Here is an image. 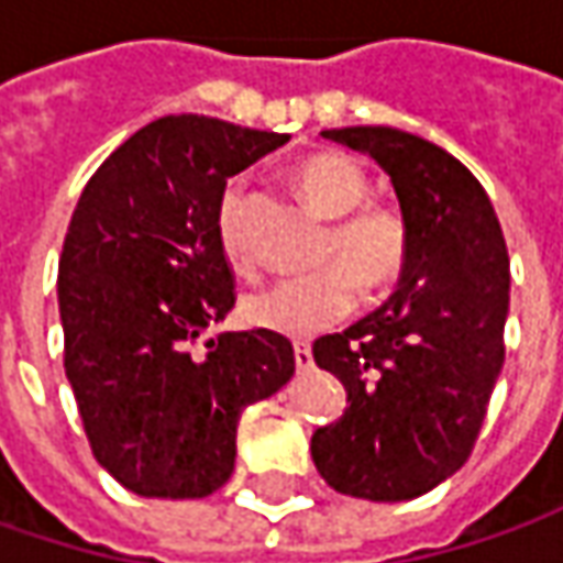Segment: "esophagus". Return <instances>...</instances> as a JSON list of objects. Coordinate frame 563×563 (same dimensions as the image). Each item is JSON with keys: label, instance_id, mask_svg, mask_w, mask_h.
<instances>
[{"label": "esophagus", "instance_id": "obj_1", "mask_svg": "<svg viewBox=\"0 0 563 563\" xmlns=\"http://www.w3.org/2000/svg\"><path fill=\"white\" fill-rule=\"evenodd\" d=\"M294 363H297V369H310V366H313V351H310V344H294Z\"/></svg>", "mask_w": 563, "mask_h": 563}]
</instances>
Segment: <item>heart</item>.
I'll use <instances>...</instances> for the list:
<instances>
[{
    "instance_id": "heart-1",
    "label": "heart",
    "mask_w": 563,
    "mask_h": 563,
    "mask_svg": "<svg viewBox=\"0 0 563 563\" xmlns=\"http://www.w3.org/2000/svg\"><path fill=\"white\" fill-rule=\"evenodd\" d=\"M294 178L325 219H338L325 241V260L332 266L250 294L244 316L250 325L272 335L313 338L357 310L360 282L366 291H382L398 278L407 263V228L395 212L363 206L369 200V178L341 153L307 156ZM216 238L228 266L253 275L256 250L247 225L244 181L225 187L216 209Z\"/></svg>"
}]
</instances>
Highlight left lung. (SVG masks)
Returning <instances> with one entry per match:
<instances>
[{"label": "left lung", "instance_id": "8db88e82", "mask_svg": "<svg viewBox=\"0 0 563 563\" xmlns=\"http://www.w3.org/2000/svg\"><path fill=\"white\" fill-rule=\"evenodd\" d=\"M325 141L376 159L407 228L398 291L313 344L341 378V420L313 432L329 486L366 501L420 498L470 457L505 366L510 263L483 185L448 150L398 128H332Z\"/></svg>", "mask_w": 563, "mask_h": 563}]
</instances>
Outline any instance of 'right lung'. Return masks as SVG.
<instances>
[{
    "instance_id": "1",
    "label": "right lung",
    "mask_w": 563,
    "mask_h": 563,
    "mask_svg": "<svg viewBox=\"0 0 563 563\" xmlns=\"http://www.w3.org/2000/svg\"><path fill=\"white\" fill-rule=\"evenodd\" d=\"M288 143L206 115L150 121L99 165L58 260L65 376L97 461L143 498H206L234 473L244 407L294 376L272 332L200 338L234 307L216 209Z\"/></svg>"
}]
</instances>
